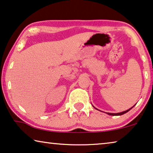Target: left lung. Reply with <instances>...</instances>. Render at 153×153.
Listing matches in <instances>:
<instances>
[{"label": "left lung", "mask_w": 153, "mask_h": 153, "mask_svg": "<svg viewBox=\"0 0 153 153\" xmlns=\"http://www.w3.org/2000/svg\"><path fill=\"white\" fill-rule=\"evenodd\" d=\"M134 105L132 106V108H129V109H128V110H126V111H123V112H118V113H109V112H107V114H109V115H112V116H119V115H122V114H123L126 113V112H128V111H129V110H131L132 108H133ZM92 106H93V105H92ZM93 107H94V106H93ZM95 108V109H96V110H98V109H97V108Z\"/></svg>", "instance_id": "1"}]
</instances>
